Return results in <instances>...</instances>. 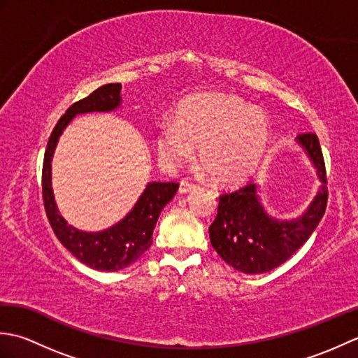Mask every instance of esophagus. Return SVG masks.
Segmentation results:
<instances>
[{"label":"esophagus","instance_id":"34e87169","mask_svg":"<svg viewBox=\"0 0 358 358\" xmlns=\"http://www.w3.org/2000/svg\"><path fill=\"white\" fill-rule=\"evenodd\" d=\"M194 189H195V185L189 183L187 180H181L180 181V187H178V192L180 194H189V192H192Z\"/></svg>","mask_w":358,"mask_h":358}]
</instances>
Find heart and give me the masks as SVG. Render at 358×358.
Instances as JSON below:
<instances>
[{"label":"heart","instance_id":"b5f03b06","mask_svg":"<svg viewBox=\"0 0 358 358\" xmlns=\"http://www.w3.org/2000/svg\"><path fill=\"white\" fill-rule=\"evenodd\" d=\"M271 138V120L262 108L246 106L235 96L206 94L181 104L177 121H163L157 150L166 164L175 166L200 148L203 171L217 183L231 185L260 169Z\"/></svg>","mask_w":358,"mask_h":358}]
</instances>
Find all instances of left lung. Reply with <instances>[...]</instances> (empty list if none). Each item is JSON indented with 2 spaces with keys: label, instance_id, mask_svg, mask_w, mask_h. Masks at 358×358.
Instances as JSON below:
<instances>
[{
  "label": "left lung",
  "instance_id": "1",
  "mask_svg": "<svg viewBox=\"0 0 358 358\" xmlns=\"http://www.w3.org/2000/svg\"><path fill=\"white\" fill-rule=\"evenodd\" d=\"M296 144L313 163L320 187L301 215L281 220L272 217L260 200L258 185L220 196L218 214L209 227L210 245L223 260L243 273H263L278 268L296 252L326 210L328 189L320 143L315 134L296 136Z\"/></svg>",
  "mask_w": 358,
  "mask_h": 358
}]
</instances>
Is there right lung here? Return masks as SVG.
<instances>
[{"label":"right lung","mask_w":358,"mask_h":358,"mask_svg":"<svg viewBox=\"0 0 358 358\" xmlns=\"http://www.w3.org/2000/svg\"><path fill=\"white\" fill-rule=\"evenodd\" d=\"M121 103V85L112 83L98 87L85 100L72 104L53 127L43 163L44 209L57 238L81 263L108 272L127 268L150 248L159 212L177 194L178 183L149 181L134 208L118 223L98 232H86L67 223L59 214L52 189V158L59 136L75 117L81 113L117 110Z\"/></svg>","instance_id":"1"}]
</instances>
